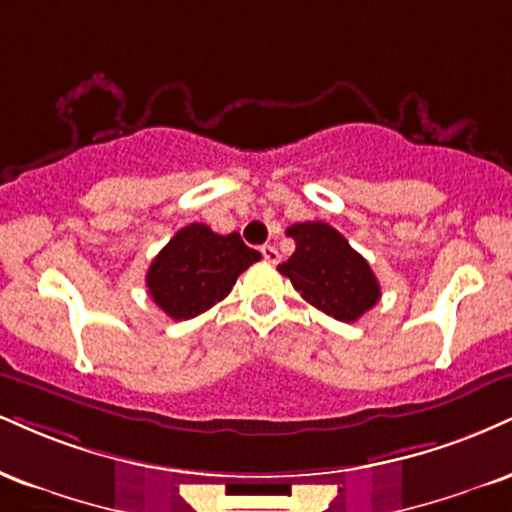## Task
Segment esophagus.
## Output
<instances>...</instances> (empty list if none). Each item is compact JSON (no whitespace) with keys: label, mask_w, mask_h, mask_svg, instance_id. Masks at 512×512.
I'll use <instances>...</instances> for the list:
<instances>
[{"label":"esophagus","mask_w":512,"mask_h":512,"mask_svg":"<svg viewBox=\"0 0 512 512\" xmlns=\"http://www.w3.org/2000/svg\"><path fill=\"white\" fill-rule=\"evenodd\" d=\"M262 257H264V260H267L269 264H276V262L281 260L279 250H276L274 245H262Z\"/></svg>","instance_id":"34e87169"}]
</instances>
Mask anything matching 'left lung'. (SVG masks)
Instances as JSON below:
<instances>
[{"mask_svg":"<svg viewBox=\"0 0 512 512\" xmlns=\"http://www.w3.org/2000/svg\"><path fill=\"white\" fill-rule=\"evenodd\" d=\"M286 233L295 240V252L279 264V272L307 303L346 324L379 303L381 288L372 267L334 226L303 221Z\"/></svg>","mask_w":512,"mask_h":512,"instance_id":"left-lung-1","label":"left lung"}]
</instances>
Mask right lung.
Here are the masks:
<instances>
[{"mask_svg":"<svg viewBox=\"0 0 512 512\" xmlns=\"http://www.w3.org/2000/svg\"><path fill=\"white\" fill-rule=\"evenodd\" d=\"M260 260L238 233L221 236L205 224H190L152 260L147 293L171 319H193L224 300L238 276Z\"/></svg>","mask_w":512,"mask_h":512,"instance_id":"obj_1","label":"right lung"}]
</instances>
